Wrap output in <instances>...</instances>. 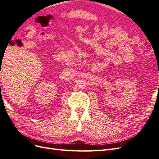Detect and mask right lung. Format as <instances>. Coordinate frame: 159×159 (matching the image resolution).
I'll return each instance as SVG.
<instances>
[{"label":"right lung","instance_id":"add662e5","mask_svg":"<svg viewBox=\"0 0 159 159\" xmlns=\"http://www.w3.org/2000/svg\"><path fill=\"white\" fill-rule=\"evenodd\" d=\"M0 88H1V86H0Z\"/></svg>","mask_w":159,"mask_h":159}]
</instances>
